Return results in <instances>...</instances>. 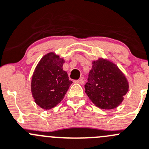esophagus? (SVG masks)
<instances>
[{
	"label": "esophagus",
	"mask_w": 149,
	"mask_h": 149,
	"mask_svg": "<svg viewBox=\"0 0 149 149\" xmlns=\"http://www.w3.org/2000/svg\"><path fill=\"white\" fill-rule=\"evenodd\" d=\"M74 82L75 83L79 84H83L84 83V81L83 80V79H79V80H75Z\"/></svg>",
	"instance_id": "34e87169"
}]
</instances>
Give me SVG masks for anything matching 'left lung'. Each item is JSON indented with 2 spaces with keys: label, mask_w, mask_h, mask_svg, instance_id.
<instances>
[{
  "label": "left lung",
  "mask_w": 149,
  "mask_h": 149,
  "mask_svg": "<svg viewBox=\"0 0 149 149\" xmlns=\"http://www.w3.org/2000/svg\"><path fill=\"white\" fill-rule=\"evenodd\" d=\"M84 88L89 100L97 107L111 110L122 102L129 90V82L115 63L100 57L92 61Z\"/></svg>",
  "instance_id": "8db88e82"
}]
</instances>
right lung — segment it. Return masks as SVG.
<instances>
[{"instance_id":"add662e5","label":"right lung","mask_w":149,"mask_h":149,"mask_svg":"<svg viewBox=\"0 0 149 149\" xmlns=\"http://www.w3.org/2000/svg\"><path fill=\"white\" fill-rule=\"evenodd\" d=\"M65 60L54 52H49L38 62L31 80V92L35 102L49 110L60 103L73 82L63 68Z\"/></svg>"}]
</instances>
